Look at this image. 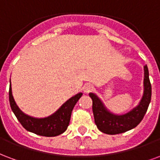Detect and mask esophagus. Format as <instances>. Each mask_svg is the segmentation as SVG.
I'll use <instances>...</instances> for the list:
<instances>
[{
    "mask_svg": "<svg viewBox=\"0 0 160 160\" xmlns=\"http://www.w3.org/2000/svg\"><path fill=\"white\" fill-rule=\"evenodd\" d=\"M83 92L85 93H89V92H92L94 90V86H92V84H86L85 86H83Z\"/></svg>",
    "mask_w": 160,
    "mask_h": 160,
    "instance_id": "esophagus-1",
    "label": "esophagus"
}]
</instances>
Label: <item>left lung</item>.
<instances>
[{
  "mask_svg": "<svg viewBox=\"0 0 160 160\" xmlns=\"http://www.w3.org/2000/svg\"><path fill=\"white\" fill-rule=\"evenodd\" d=\"M143 94L136 107L122 114L112 113L108 109L103 102L95 93H89L92 99V111L95 124L100 131L105 134L115 135L135 128L142 121L149 106L152 96V87L149 80L148 66L143 67Z\"/></svg>",
  "mask_w": 160,
  "mask_h": 160,
  "instance_id": "obj_1",
  "label": "left lung"
}]
</instances>
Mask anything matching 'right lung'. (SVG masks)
Returning <instances> with one entry per match:
<instances>
[{
    "instance_id": "right-lung-1",
    "label": "right lung",
    "mask_w": 160,
    "mask_h": 160,
    "mask_svg": "<svg viewBox=\"0 0 160 160\" xmlns=\"http://www.w3.org/2000/svg\"><path fill=\"white\" fill-rule=\"evenodd\" d=\"M83 95L79 92L65 102L56 112L44 118H35L26 114L20 109L14 100L12 86L9 87V102L11 108L23 127L29 132L43 137H56L63 133L69 125L72 110Z\"/></svg>"
}]
</instances>
